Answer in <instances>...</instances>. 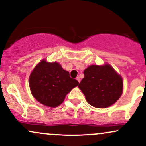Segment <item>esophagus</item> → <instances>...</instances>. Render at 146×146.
Listing matches in <instances>:
<instances>
[{
  "label": "esophagus",
  "instance_id": "1",
  "mask_svg": "<svg viewBox=\"0 0 146 146\" xmlns=\"http://www.w3.org/2000/svg\"><path fill=\"white\" fill-rule=\"evenodd\" d=\"M76 80H78V82L79 83H80V81H81V80H80V77H77V78H76Z\"/></svg>",
  "mask_w": 146,
  "mask_h": 146
}]
</instances>
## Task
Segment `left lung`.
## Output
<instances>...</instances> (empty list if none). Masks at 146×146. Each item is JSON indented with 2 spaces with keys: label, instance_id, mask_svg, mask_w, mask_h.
I'll use <instances>...</instances> for the list:
<instances>
[{
  "label": "left lung",
  "instance_id": "1",
  "mask_svg": "<svg viewBox=\"0 0 146 146\" xmlns=\"http://www.w3.org/2000/svg\"><path fill=\"white\" fill-rule=\"evenodd\" d=\"M84 78L78 87L89 104L95 108H107L121 97L122 78L110 64L91 65L84 70Z\"/></svg>",
  "mask_w": 146,
  "mask_h": 146
}]
</instances>
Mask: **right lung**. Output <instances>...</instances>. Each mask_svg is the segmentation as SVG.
Instances as JSON below:
<instances>
[{
	"instance_id": "right-lung-1",
	"label": "right lung",
	"mask_w": 146,
	"mask_h": 146,
	"mask_svg": "<svg viewBox=\"0 0 146 146\" xmlns=\"http://www.w3.org/2000/svg\"><path fill=\"white\" fill-rule=\"evenodd\" d=\"M29 84L35 99L48 107L58 106L67 93L79 82L70 77L59 63L47 62L43 60L38 63L29 76Z\"/></svg>"
}]
</instances>
